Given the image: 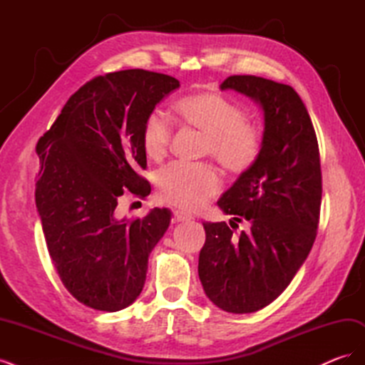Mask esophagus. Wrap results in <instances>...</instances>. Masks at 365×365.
I'll use <instances>...</instances> for the list:
<instances>
[{
    "label": "esophagus",
    "mask_w": 365,
    "mask_h": 365,
    "mask_svg": "<svg viewBox=\"0 0 365 365\" xmlns=\"http://www.w3.org/2000/svg\"><path fill=\"white\" fill-rule=\"evenodd\" d=\"M190 219H192L190 215L180 212V210H175L173 212V222H184V220H190Z\"/></svg>",
    "instance_id": "34e87169"
}]
</instances>
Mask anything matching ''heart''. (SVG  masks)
<instances>
[{
  "label": "heart",
  "instance_id": "b5f03b06",
  "mask_svg": "<svg viewBox=\"0 0 365 365\" xmlns=\"http://www.w3.org/2000/svg\"><path fill=\"white\" fill-rule=\"evenodd\" d=\"M182 123L205 134L202 155L215 157L231 173H244L259 160L262 130L250 121L245 111L217 93H195L175 105ZM173 134L170 120L152 111L143 121L141 145L152 161L168 155ZM220 175L210 163H173L158 173L161 201L176 208L197 210L220 189Z\"/></svg>",
  "mask_w": 365,
  "mask_h": 365
}]
</instances>
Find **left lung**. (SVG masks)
<instances>
[{
    "instance_id": "1",
    "label": "left lung",
    "mask_w": 365,
    "mask_h": 365,
    "mask_svg": "<svg viewBox=\"0 0 365 365\" xmlns=\"http://www.w3.org/2000/svg\"><path fill=\"white\" fill-rule=\"evenodd\" d=\"M220 90L259 102L264 115L262 150L217 201L225 222H204L197 272L207 297L233 314L271 304L300 269L317 237L322 164L311 117L289 85L257 76H230ZM245 220L247 232L235 233Z\"/></svg>"
}]
</instances>
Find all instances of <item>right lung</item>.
Wrapping results in <instances>:
<instances>
[{
	"label": "right lung",
	"instance_id": "right-lung-1",
	"mask_svg": "<svg viewBox=\"0 0 365 365\" xmlns=\"http://www.w3.org/2000/svg\"><path fill=\"white\" fill-rule=\"evenodd\" d=\"M180 82L141 68L97 76L65 103L38 141L36 207L51 262L67 291L96 311L115 312L145 286L149 254L170 212L118 219L123 195L145 197L150 184L143 121Z\"/></svg>",
	"mask_w": 365,
	"mask_h": 365
}]
</instances>
